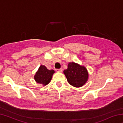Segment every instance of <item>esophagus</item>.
Returning <instances> with one entry per match:
<instances>
[{
  "label": "esophagus",
  "mask_w": 123,
  "mask_h": 123,
  "mask_svg": "<svg viewBox=\"0 0 123 123\" xmlns=\"http://www.w3.org/2000/svg\"><path fill=\"white\" fill-rule=\"evenodd\" d=\"M56 71L57 72H62V69H56Z\"/></svg>",
  "instance_id": "obj_1"
}]
</instances>
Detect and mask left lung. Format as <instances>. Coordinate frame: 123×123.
Returning a JSON list of instances; mask_svg holds the SVG:
<instances>
[{
  "mask_svg": "<svg viewBox=\"0 0 123 123\" xmlns=\"http://www.w3.org/2000/svg\"><path fill=\"white\" fill-rule=\"evenodd\" d=\"M63 73L68 82L75 87L84 86L88 79V72L87 68L74 62L68 63V68L63 70Z\"/></svg>",
  "mask_w": 123,
  "mask_h": 123,
  "instance_id": "left-lung-1",
  "label": "left lung"
}]
</instances>
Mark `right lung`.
<instances>
[{
	"instance_id": "1",
	"label": "right lung",
	"mask_w": 123,
	"mask_h": 123,
	"mask_svg": "<svg viewBox=\"0 0 123 123\" xmlns=\"http://www.w3.org/2000/svg\"><path fill=\"white\" fill-rule=\"evenodd\" d=\"M54 73L53 69L49 70L45 66L41 65L34 75V79L37 83L44 86L50 82Z\"/></svg>"
}]
</instances>
